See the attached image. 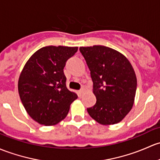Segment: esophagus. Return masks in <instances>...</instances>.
Returning <instances> with one entry per match:
<instances>
[{
	"label": "esophagus",
	"mask_w": 160,
	"mask_h": 160,
	"mask_svg": "<svg viewBox=\"0 0 160 160\" xmlns=\"http://www.w3.org/2000/svg\"><path fill=\"white\" fill-rule=\"evenodd\" d=\"M85 90H86V88H85L84 87H83L81 89H80V90H79V93H80V94H82V93H84Z\"/></svg>",
	"instance_id": "34e87169"
}]
</instances>
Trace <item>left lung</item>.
<instances>
[{
	"label": "left lung",
	"mask_w": 160,
	"mask_h": 160,
	"mask_svg": "<svg viewBox=\"0 0 160 160\" xmlns=\"http://www.w3.org/2000/svg\"><path fill=\"white\" fill-rule=\"evenodd\" d=\"M90 71L97 98L89 115L99 123L120 122L132 109L137 77L132 65L120 52L101 45L80 48Z\"/></svg>",
	"instance_id": "left-lung-1"
}]
</instances>
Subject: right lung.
Listing matches in <instances>:
<instances>
[{"instance_id":"obj_1","label":"right lung","mask_w":160,"mask_h":160,"mask_svg":"<svg viewBox=\"0 0 160 160\" xmlns=\"http://www.w3.org/2000/svg\"><path fill=\"white\" fill-rule=\"evenodd\" d=\"M78 48L43 47L35 52L23 67L18 92L30 117L45 126L58 123L67 117L77 95L67 88L63 68Z\"/></svg>"}]
</instances>
